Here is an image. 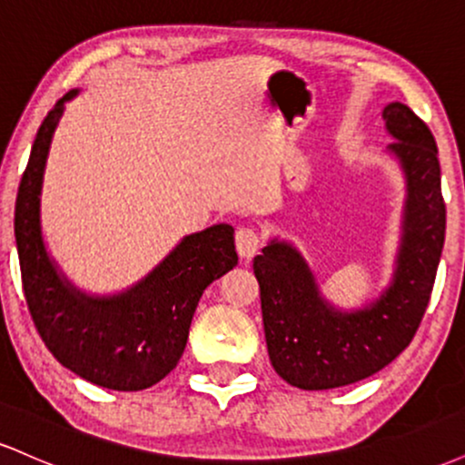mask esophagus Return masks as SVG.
I'll return each instance as SVG.
<instances>
[{
	"mask_svg": "<svg viewBox=\"0 0 465 465\" xmlns=\"http://www.w3.org/2000/svg\"><path fill=\"white\" fill-rule=\"evenodd\" d=\"M260 244H262V238H260V233L255 232V229L242 227L236 232V249H238V255L242 260L253 258V255L258 253Z\"/></svg>",
	"mask_w": 465,
	"mask_h": 465,
	"instance_id": "obj_1",
	"label": "esophagus"
}]
</instances>
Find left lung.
I'll list each match as a JSON object with an SVG mask.
<instances>
[{
    "label": "left lung",
    "instance_id": "8db88e82",
    "mask_svg": "<svg viewBox=\"0 0 465 465\" xmlns=\"http://www.w3.org/2000/svg\"><path fill=\"white\" fill-rule=\"evenodd\" d=\"M382 117L409 188L396 280L385 295L365 311L336 312L291 244L273 240L253 258L271 365L292 387H345L381 371L407 350L429 306L446 233L437 143L407 104L391 103Z\"/></svg>",
    "mask_w": 465,
    "mask_h": 465
}]
</instances>
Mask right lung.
<instances>
[{
    "mask_svg": "<svg viewBox=\"0 0 465 465\" xmlns=\"http://www.w3.org/2000/svg\"><path fill=\"white\" fill-rule=\"evenodd\" d=\"M41 122L15 205L21 284L32 322L54 359L94 385L140 391L177 367L207 286L238 264L233 229L214 225L181 244L146 280L117 297H84L56 273L41 238V183L52 135L67 100Z\"/></svg>",
    "mask_w": 465,
    "mask_h": 465,
    "instance_id": "obj_1",
    "label": "right lung"
}]
</instances>
